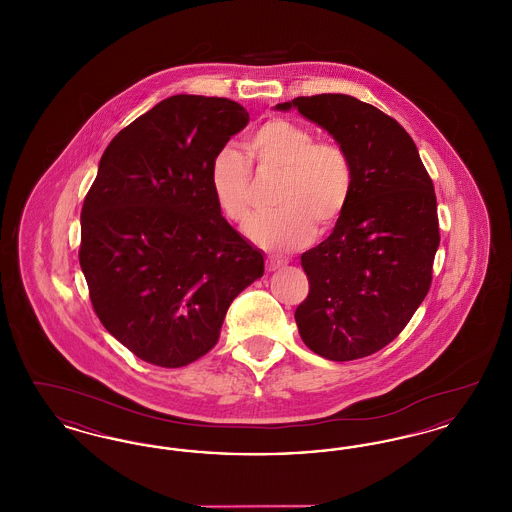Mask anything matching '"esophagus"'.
<instances>
[{"mask_svg": "<svg viewBox=\"0 0 512 512\" xmlns=\"http://www.w3.org/2000/svg\"><path fill=\"white\" fill-rule=\"evenodd\" d=\"M284 267H286V263H284V261H280V259H274V257L267 259L268 272H274V270H280V268Z\"/></svg>", "mask_w": 512, "mask_h": 512, "instance_id": "esophagus-1", "label": "esophagus"}]
</instances>
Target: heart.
Returning a JSON list of instances; mask_svg holds the SVG:
<instances>
[{
    "label": "heart",
    "mask_w": 512,
    "mask_h": 512,
    "mask_svg": "<svg viewBox=\"0 0 512 512\" xmlns=\"http://www.w3.org/2000/svg\"><path fill=\"white\" fill-rule=\"evenodd\" d=\"M245 157L222 147L209 165V190L220 213L236 224L251 213V169L280 174L272 213L249 222L247 236L268 251L286 253L307 244L318 230L332 228L347 207L353 169L347 151L330 140H317L307 126L270 119L244 142ZM248 161L245 162L244 159Z\"/></svg>",
    "instance_id": "heart-1"
}]
</instances>
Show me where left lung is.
<instances>
[{
	"mask_svg": "<svg viewBox=\"0 0 512 512\" xmlns=\"http://www.w3.org/2000/svg\"><path fill=\"white\" fill-rule=\"evenodd\" d=\"M324 128L351 161L353 188L332 234L301 255L309 295L295 309L305 345L328 361L368 357L395 340L432 284L438 203L413 138L345 94L278 103Z\"/></svg>",
	"mask_w": 512,
	"mask_h": 512,
	"instance_id": "left-lung-1",
	"label": "left lung"
}]
</instances>
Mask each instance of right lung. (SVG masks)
Wrapping results in <instances>:
<instances>
[{
    "label": "right lung",
    "mask_w": 512,
    "mask_h": 512,
    "mask_svg": "<svg viewBox=\"0 0 512 512\" xmlns=\"http://www.w3.org/2000/svg\"><path fill=\"white\" fill-rule=\"evenodd\" d=\"M249 115L236 101L172 96L121 130L80 213V267L105 330L178 368L219 341L230 303L265 272L222 217L209 165Z\"/></svg>",
    "instance_id": "right-lung-1"
}]
</instances>
